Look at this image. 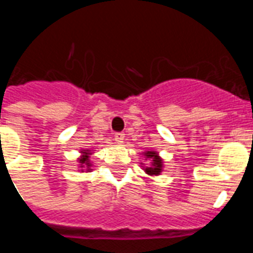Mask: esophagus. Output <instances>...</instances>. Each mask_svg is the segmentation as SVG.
<instances>
[{
  "label": "esophagus",
  "mask_w": 253,
  "mask_h": 253,
  "mask_svg": "<svg viewBox=\"0 0 253 253\" xmlns=\"http://www.w3.org/2000/svg\"><path fill=\"white\" fill-rule=\"evenodd\" d=\"M124 138H125L124 133H115V135H114V139H115V142L118 143V144H122V143L124 142Z\"/></svg>",
  "instance_id": "obj_1"
}]
</instances>
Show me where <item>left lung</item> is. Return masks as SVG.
Instances as JSON below:
<instances>
[{"mask_svg": "<svg viewBox=\"0 0 253 253\" xmlns=\"http://www.w3.org/2000/svg\"><path fill=\"white\" fill-rule=\"evenodd\" d=\"M144 157L149 158L152 161L151 166L146 167L144 171L146 173H148L149 176H158L162 172V158L158 156V153L156 151H147L144 152Z\"/></svg>", "mask_w": 253, "mask_h": 253, "instance_id": "1", "label": "left lung"}]
</instances>
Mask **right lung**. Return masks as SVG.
Wrapping results in <instances>:
<instances>
[{
    "label": "right lung",
    "mask_w": 253,
    "mask_h": 253,
    "mask_svg": "<svg viewBox=\"0 0 253 253\" xmlns=\"http://www.w3.org/2000/svg\"><path fill=\"white\" fill-rule=\"evenodd\" d=\"M82 156L80 158H78V162H80V167L81 169H84L86 167V169L88 171L91 167V162H90V154L91 152L90 151H82L81 152ZM84 171V169H82Z\"/></svg>",
    "instance_id": "1"
}]
</instances>
